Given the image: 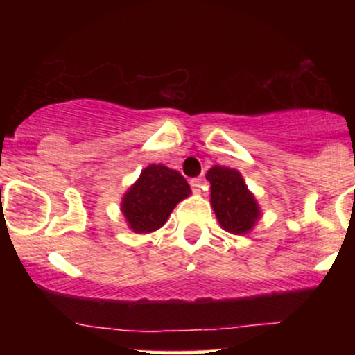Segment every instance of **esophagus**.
<instances>
[{
	"label": "esophagus",
	"mask_w": 355,
	"mask_h": 355,
	"mask_svg": "<svg viewBox=\"0 0 355 355\" xmlns=\"http://www.w3.org/2000/svg\"><path fill=\"white\" fill-rule=\"evenodd\" d=\"M190 187L191 190H193V193H200L202 191V178H191L190 180Z\"/></svg>",
	"instance_id": "1"
}]
</instances>
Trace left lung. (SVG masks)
Returning <instances> with one entry per match:
<instances>
[{
	"label": "left lung",
	"instance_id": "1",
	"mask_svg": "<svg viewBox=\"0 0 355 355\" xmlns=\"http://www.w3.org/2000/svg\"><path fill=\"white\" fill-rule=\"evenodd\" d=\"M207 180L211 209L222 229L235 235L248 234L260 218V207L239 170L215 165L207 172Z\"/></svg>",
	"mask_w": 355,
	"mask_h": 355
}]
</instances>
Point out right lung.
Wrapping results in <instances>:
<instances>
[{"label": "right lung", "instance_id": "add662e5", "mask_svg": "<svg viewBox=\"0 0 355 355\" xmlns=\"http://www.w3.org/2000/svg\"><path fill=\"white\" fill-rule=\"evenodd\" d=\"M190 193V185L177 170L152 164L123 195L121 211L135 234H150L164 227L177 203Z\"/></svg>", "mask_w": 355, "mask_h": 355}]
</instances>
